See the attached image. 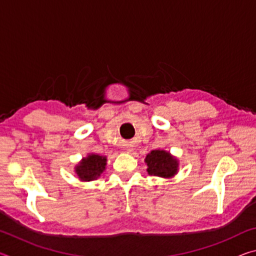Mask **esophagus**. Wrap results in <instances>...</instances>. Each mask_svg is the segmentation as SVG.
<instances>
[{"instance_id": "34e87169", "label": "esophagus", "mask_w": 256, "mask_h": 256, "mask_svg": "<svg viewBox=\"0 0 256 256\" xmlns=\"http://www.w3.org/2000/svg\"><path fill=\"white\" fill-rule=\"evenodd\" d=\"M130 151H131V150H130Z\"/></svg>"}]
</instances>
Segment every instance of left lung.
Segmentation results:
<instances>
[{"label":"left lung","mask_w":256,"mask_h":256,"mask_svg":"<svg viewBox=\"0 0 256 256\" xmlns=\"http://www.w3.org/2000/svg\"><path fill=\"white\" fill-rule=\"evenodd\" d=\"M144 162L148 166L146 172L149 175L162 178H172L180 170V160L164 149L151 151L146 154Z\"/></svg>","instance_id":"left-lung-1"}]
</instances>
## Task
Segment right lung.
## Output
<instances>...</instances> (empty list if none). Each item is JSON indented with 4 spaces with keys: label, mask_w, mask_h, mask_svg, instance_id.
<instances>
[{
    "label": "right lung",
    "mask_w": 256,
    "mask_h": 256,
    "mask_svg": "<svg viewBox=\"0 0 256 256\" xmlns=\"http://www.w3.org/2000/svg\"><path fill=\"white\" fill-rule=\"evenodd\" d=\"M107 157L98 154H88L76 164L74 172L81 182H92L99 178L106 170Z\"/></svg>",
    "instance_id": "1"
}]
</instances>
